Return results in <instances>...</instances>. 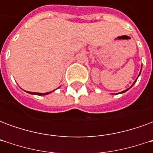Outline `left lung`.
<instances>
[{"label": "left lung", "instance_id": "1", "mask_svg": "<svg viewBox=\"0 0 153 153\" xmlns=\"http://www.w3.org/2000/svg\"><path fill=\"white\" fill-rule=\"evenodd\" d=\"M141 70H142V69H141ZM140 73H141V70H140ZM140 73H139V74H140ZM139 74H138V76H139ZM137 79L135 80L134 82V83H133V84H132V86H133V85H134V83H135V82H136V81H137ZM132 86H131V87H132ZM131 87H130V88H131ZM129 88H128V89H126V90H125V91H123V92H121V93H125V92H126V91H128V89H129Z\"/></svg>", "mask_w": 153, "mask_h": 153}]
</instances>
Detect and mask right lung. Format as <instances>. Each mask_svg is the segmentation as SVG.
I'll list each match as a JSON object with an SVG mask.
<instances>
[{"instance_id":"add662e5","label":"right lung","mask_w":153,"mask_h":153,"mask_svg":"<svg viewBox=\"0 0 153 153\" xmlns=\"http://www.w3.org/2000/svg\"><path fill=\"white\" fill-rule=\"evenodd\" d=\"M27 93H30V94H33V95H38V96H42V95H47V94H49L51 92H48V93H34V92H27Z\"/></svg>"}]
</instances>
